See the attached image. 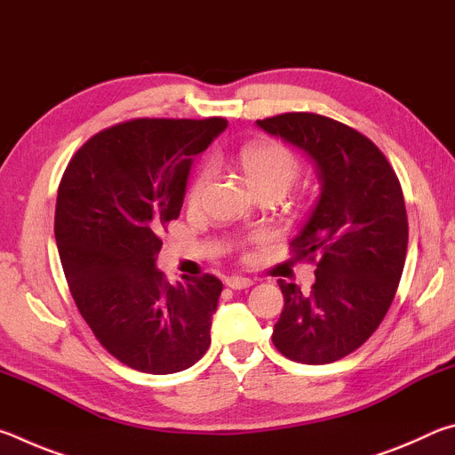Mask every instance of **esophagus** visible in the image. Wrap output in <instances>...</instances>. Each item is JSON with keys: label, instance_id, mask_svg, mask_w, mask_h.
I'll use <instances>...</instances> for the list:
<instances>
[{"label": "esophagus", "instance_id": "esophagus-1", "mask_svg": "<svg viewBox=\"0 0 455 455\" xmlns=\"http://www.w3.org/2000/svg\"><path fill=\"white\" fill-rule=\"evenodd\" d=\"M227 284H228L230 289L241 291V289H249V287H252V281H251V279H246V276L233 275V276H228V279H227Z\"/></svg>", "mask_w": 455, "mask_h": 455}]
</instances>
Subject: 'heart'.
<instances>
[{
    "label": "heart",
    "instance_id": "heart-1",
    "mask_svg": "<svg viewBox=\"0 0 455 455\" xmlns=\"http://www.w3.org/2000/svg\"><path fill=\"white\" fill-rule=\"evenodd\" d=\"M236 163L241 166L246 184L259 195H284L301 172V163L295 152L281 142L271 140L244 144L236 154ZM209 179L211 166H198L187 190L188 204L198 203Z\"/></svg>",
    "mask_w": 455,
    "mask_h": 455
}]
</instances>
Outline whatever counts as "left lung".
Returning <instances> with one entry per match:
<instances>
[{"label":"left lung","mask_w":455,"mask_h":455,"mask_svg":"<svg viewBox=\"0 0 455 455\" xmlns=\"http://www.w3.org/2000/svg\"><path fill=\"white\" fill-rule=\"evenodd\" d=\"M265 132L313 158L321 196L291 241L295 260L315 263L303 292L279 279L284 307L273 343L297 363L323 365L359 349L394 301L407 252L402 184L383 152L343 122L313 112L257 120Z\"/></svg>","instance_id":"1"}]
</instances>
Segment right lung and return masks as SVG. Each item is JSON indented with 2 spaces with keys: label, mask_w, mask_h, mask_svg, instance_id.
Masks as SVG:
<instances>
[{
  "label": "right lung",
  "mask_w": 455,
  "mask_h": 455,
  "mask_svg": "<svg viewBox=\"0 0 455 455\" xmlns=\"http://www.w3.org/2000/svg\"><path fill=\"white\" fill-rule=\"evenodd\" d=\"M225 128L219 116L122 122L92 136L60 180L53 233L68 287L100 345L136 371H182L211 345L222 283L171 284L154 263L192 158Z\"/></svg>",
  "instance_id": "1"
}]
</instances>
